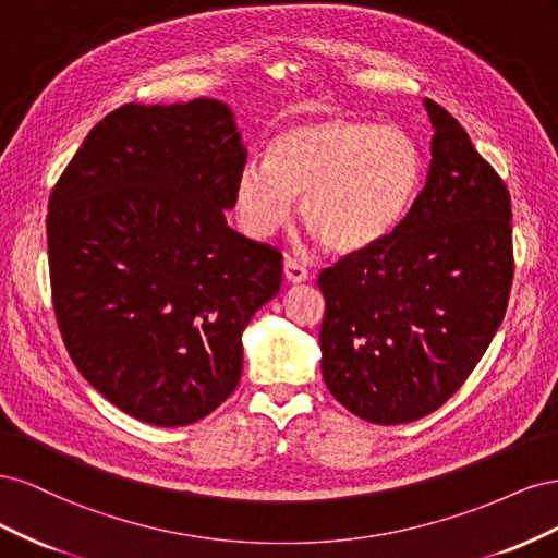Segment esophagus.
<instances>
[{"label": "esophagus", "instance_id": "esophagus-1", "mask_svg": "<svg viewBox=\"0 0 558 558\" xmlns=\"http://www.w3.org/2000/svg\"><path fill=\"white\" fill-rule=\"evenodd\" d=\"M283 277L289 283H302V281L310 279V272H307L305 265H300L298 260L289 258L283 263Z\"/></svg>", "mask_w": 558, "mask_h": 558}]
</instances>
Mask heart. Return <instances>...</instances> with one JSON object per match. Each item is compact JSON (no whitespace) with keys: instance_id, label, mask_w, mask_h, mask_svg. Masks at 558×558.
<instances>
[{"instance_id":"b5f03b06","label":"heart","mask_w":558,"mask_h":558,"mask_svg":"<svg viewBox=\"0 0 558 558\" xmlns=\"http://www.w3.org/2000/svg\"><path fill=\"white\" fill-rule=\"evenodd\" d=\"M421 154L408 132L349 116L286 125L265 165L246 162L234 181V214L253 240L286 226L291 197L328 251L375 246L408 214L421 183Z\"/></svg>"}]
</instances>
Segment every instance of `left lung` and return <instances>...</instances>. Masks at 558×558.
Instances as JSON below:
<instances>
[{"label":"left lung","mask_w":558,"mask_h":558,"mask_svg":"<svg viewBox=\"0 0 558 558\" xmlns=\"http://www.w3.org/2000/svg\"><path fill=\"white\" fill-rule=\"evenodd\" d=\"M426 189L375 246L318 275L326 298L320 369L349 412L410 424L459 391L508 310L510 191L433 99Z\"/></svg>","instance_id":"8db88e82"}]
</instances>
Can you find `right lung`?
I'll list each match as a JSON object with an SVG mask.
<instances>
[{
	"instance_id": "right-lung-1",
	"label": "right lung",
	"mask_w": 558,
	"mask_h": 558,
	"mask_svg": "<svg viewBox=\"0 0 558 558\" xmlns=\"http://www.w3.org/2000/svg\"><path fill=\"white\" fill-rule=\"evenodd\" d=\"M246 148L218 99L125 105L48 199L66 351L118 410L154 426L211 414L242 377V332L279 293L281 253L226 223Z\"/></svg>"
}]
</instances>
